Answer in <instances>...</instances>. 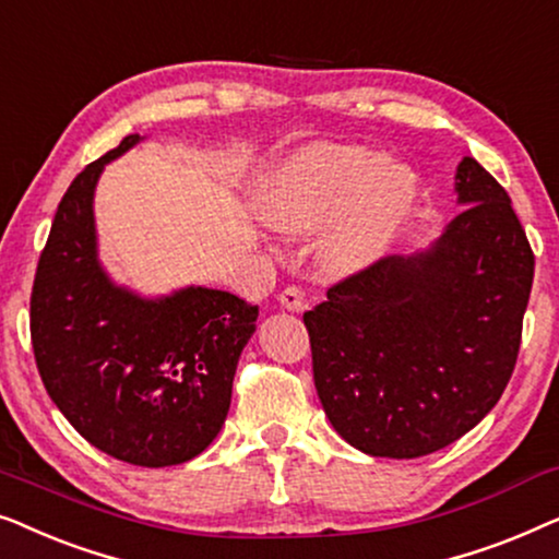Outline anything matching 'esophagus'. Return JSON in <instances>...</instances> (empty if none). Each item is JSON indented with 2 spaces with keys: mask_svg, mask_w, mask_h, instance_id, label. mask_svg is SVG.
Segmentation results:
<instances>
[{
  "mask_svg": "<svg viewBox=\"0 0 559 559\" xmlns=\"http://www.w3.org/2000/svg\"><path fill=\"white\" fill-rule=\"evenodd\" d=\"M280 305L285 310H293V312H302L305 310V295L300 287H287L282 289L280 295Z\"/></svg>",
  "mask_w": 559,
  "mask_h": 559,
  "instance_id": "esophagus-1",
  "label": "esophagus"
}]
</instances>
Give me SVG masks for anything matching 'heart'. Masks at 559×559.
Returning <instances> with one entry per match:
<instances>
[{"instance_id":"heart-1","label":"heart","mask_w":559,"mask_h":559,"mask_svg":"<svg viewBox=\"0 0 559 559\" xmlns=\"http://www.w3.org/2000/svg\"><path fill=\"white\" fill-rule=\"evenodd\" d=\"M417 173L364 144L320 142L274 175L266 213L282 231L316 234L320 264L356 274L392 247L417 201Z\"/></svg>"}]
</instances>
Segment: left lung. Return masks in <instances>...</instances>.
I'll list each match as a JSON object with an SVG mask.
<instances>
[{
  "label": "left lung",
  "instance_id": "1",
  "mask_svg": "<svg viewBox=\"0 0 559 559\" xmlns=\"http://www.w3.org/2000/svg\"><path fill=\"white\" fill-rule=\"evenodd\" d=\"M430 249L384 257L302 316L328 419L373 457H419L473 430L514 371L534 254L511 198L473 157Z\"/></svg>",
  "mask_w": 559,
  "mask_h": 559
}]
</instances>
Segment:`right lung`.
Segmentation results:
<instances>
[{
	"instance_id": "right-lung-1",
	"label": "right lung",
	"mask_w": 559,
	"mask_h": 559,
	"mask_svg": "<svg viewBox=\"0 0 559 559\" xmlns=\"http://www.w3.org/2000/svg\"><path fill=\"white\" fill-rule=\"evenodd\" d=\"M129 134L75 175L56 211L29 297L37 371L68 423L117 461L165 468L216 440L257 305L211 287L142 297L98 262L94 193Z\"/></svg>"
}]
</instances>
